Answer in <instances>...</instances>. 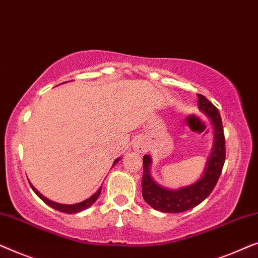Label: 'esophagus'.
Returning a JSON list of instances; mask_svg holds the SVG:
<instances>
[{
  "label": "esophagus",
  "instance_id": "obj_1",
  "mask_svg": "<svg viewBox=\"0 0 258 258\" xmlns=\"http://www.w3.org/2000/svg\"><path fill=\"white\" fill-rule=\"evenodd\" d=\"M146 148H147L146 143H145V141H144L143 139L137 140L136 144H134V150L138 151V152H140V153H141V152L146 151Z\"/></svg>",
  "mask_w": 258,
  "mask_h": 258
}]
</instances>
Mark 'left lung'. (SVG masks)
Masks as SVG:
<instances>
[{"label":"left lung","instance_id":"left-lung-1","mask_svg":"<svg viewBox=\"0 0 258 258\" xmlns=\"http://www.w3.org/2000/svg\"><path fill=\"white\" fill-rule=\"evenodd\" d=\"M199 108L212 119L214 126V146L212 154L207 161L205 173L198 182L190 186L170 190L161 187L150 175L151 158L144 155L143 158V187L144 200L152 208L164 213H182L188 209L200 205L206 198L209 197L217 180L222 172L224 160H226V140H224L223 125L221 120L220 112L213 103L202 94H198Z\"/></svg>","mask_w":258,"mask_h":258}]
</instances>
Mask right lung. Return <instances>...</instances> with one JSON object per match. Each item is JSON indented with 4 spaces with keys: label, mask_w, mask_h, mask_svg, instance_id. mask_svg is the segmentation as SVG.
<instances>
[{
    "label": "right lung",
    "mask_w": 258,
    "mask_h": 258,
    "mask_svg": "<svg viewBox=\"0 0 258 258\" xmlns=\"http://www.w3.org/2000/svg\"><path fill=\"white\" fill-rule=\"evenodd\" d=\"M119 159H120V158H118L117 160L114 161L113 165L117 164V162L119 161ZM30 186H31V188H32V190H34L35 193L38 195V198H41L42 200L46 203V205H49L50 207H52L53 209L59 210V212H63V213H68V214L79 213V212H82V210L89 208L90 206H92L93 203L96 202L98 197H99V195H100V190H101V187H100L99 189H98L97 193H94V194L92 195V197H90L89 199H86V200L83 201V202L76 203V205H60V203H56V202H53V201H51V200H49V199H46L45 197H43V195H42L41 193H39V191H38L37 189H36V188H35L34 186H32L31 183H30Z\"/></svg>",
    "instance_id": "right-lung-1"
}]
</instances>
